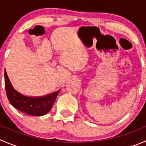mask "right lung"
I'll return each mask as SVG.
<instances>
[{"mask_svg":"<svg viewBox=\"0 0 146 146\" xmlns=\"http://www.w3.org/2000/svg\"><path fill=\"white\" fill-rule=\"evenodd\" d=\"M5 88L8 100L13 107L19 111L31 116H43L52 108L60 90L40 97L26 96L13 88L7 75L4 73Z\"/></svg>","mask_w":146,"mask_h":146,"instance_id":"right-lung-1","label":"right lung"}]
</instances>
